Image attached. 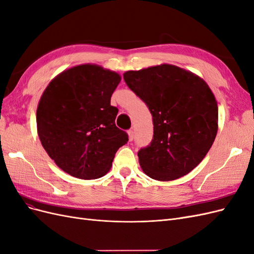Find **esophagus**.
I'll return each instance as SVG.
<instances>
[{"instance_id":"obj_1","label":"esophagus","mask_w":254,"mask_h":254,"mask_svg":"<svg viewBox=\"0 0 254 254\" xmlns=\"http://www.w3.org/2000/svg\"><path fill=\"white\" fill-rule=\"evenodd\" d=\"M128 135H129V140L132 141L134 139V131L133 129H129L128 130Z\"/></svg>"}]
</instances>
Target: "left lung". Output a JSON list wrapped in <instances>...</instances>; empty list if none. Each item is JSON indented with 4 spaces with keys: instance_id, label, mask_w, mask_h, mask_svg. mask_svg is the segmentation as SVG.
I'll return each instance as SVG.
<instances>
[{
    "instance_id": "obj_1",
    "label": "left lung",
    "mask_w": 254,
    "mask_h": 254,
    "mask_svg": "<svg viewBox=\"0 0 254 254\" xmlns=\"http://www.w3.org/2000/svg\"><path fill=\"white\" fill-rule=\"evenodd\" d=\"M124 80L152 115V140L137 152L143 172L170 181L193 171L217 133L218 107L209 86L172 64L128 71Z\"/></svg>"
}]
</instances>
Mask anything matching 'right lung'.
<instances>
[{
    "label": "right lung",
    "instance_id": "right-lung-1",
    "mask_svg": "<svg viewBox=\"0 0 254 254\" xmlns=\"http://www.w3.org/2000/svg\"><path fill=\"white\" fill-rule=\"evenodd\" d=\"M121 76L82 64L59 74L44 90L37 129L48 155L61 170L84 180L109 172L128 134L115 125L119 109L110 104Z\"/></svg>",
    "mask_w": 254,
    "mask_h": 254
}]
</instances>
